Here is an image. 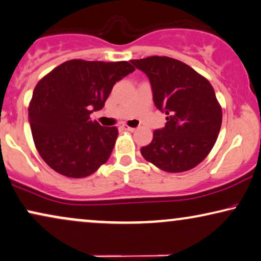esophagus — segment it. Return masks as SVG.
Listing matches in <instances>:
<instances>
[{"label":"esophagus","mask_w":261,"mask_h":261,"mask_svg":"<svg viewBox=\"0 0 261 261\" xmlns=\"http://www.w3.org/2000/svg\"><path fill=\"white\" fill-rule=\"evenodd\" d=\"M121 128H122V129H124V130H129V132H134L135 130V128L127 126V124H122V126H121Z\"/></svg>","instance_id":"esophagus-1"}]
</instances>
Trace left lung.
<instances>
[{
  "label": "left lung",
  "instance_id": "left-lung-1",
  "mask_svg": "<svg viewBox=\"0 0 261 261\" xmlns=\"http://www.w3.org/2000/svg\"><path fill=\"white\" fill-rule=\"evenodd\" d=\"M150 80L154 106L167 123L141 147L145 160L168 172L191 170L205 160L217 140L222 108L207 79L188 64L167 56L132 60Z\"/></svg>",
  "mask_w": 261,
  "mask_h": 261
}]
</instances>
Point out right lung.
Returning a JSON list of instances; mask_svg holds the SVG:
<instances>
[{"instance_id": "add662e5", "label": "right lung", "mask_w": 261, "mask_h": 261, "mask_svg": "<svg viewBox=\"0 0 261 261\" xmlns=\"http://www.w3.org/2000/svg\"><path fill=\"white\" fill-rule=\"evenodd\" d=\"M135 68L127 61H67L37 84L29 122L40 157L67 177H86L109 160L116 127L91 120L117 81Z\"/></svg>"}]
</instances>
